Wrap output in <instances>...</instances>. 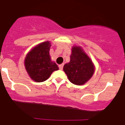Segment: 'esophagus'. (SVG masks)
Masks as SVG:
<instances>
[{"label": "esophagus", "instance_id": "obj_1", "mask_svg": "<svg viewBox=\"0 0 125 125\" xmlns=\"http://www.w3.org/2000/svg\"><path fill=\"white\" fill-rule=\"evenodd\" d=\"M59 69H61V70H62V69H63V64H60L59 66Z\"/></svg>", "mask_w": 125, "mask_h": 125}]
</instances>
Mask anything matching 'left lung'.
<instances>
[{
  "label": "left lung",
  "mask_w": 125,
  "mask_h": 125,
  "mask_svg": "<svg viewBox=\"0 0 125 125\" xmlns=\"http://www.w3.org/2000/svg\"><path fill=\"white\" fill-rule=\"evenodd\" d=\"M91 59L79 46L72 48L70 62L64 66V71L73 84L82 85L91 79L94 72Z\"/></svg>",
  "instance_id": "left-lung-1"
}]
</instances>
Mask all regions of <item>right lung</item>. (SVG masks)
I'll return each mask as SVG.
<instances>
[{
  "mask_svg": "<svg viewBox=\"0 0 125 125\" xmlns=\"http://www.w3.org/2000/svg\"><path fill=\"white\" fill-rule=\"evenodd\" d=\"M51 46L49 41L41 43L30 51L25 57V69L31 78L36 82L47 80L53 71L59 69L57 65L51 60Z\"/></svg>",
  "mask_w": 125,
  "mask_h": 125,
  "instance_id": "add662e5",
  "label": "right lung"
}]
</instances>
